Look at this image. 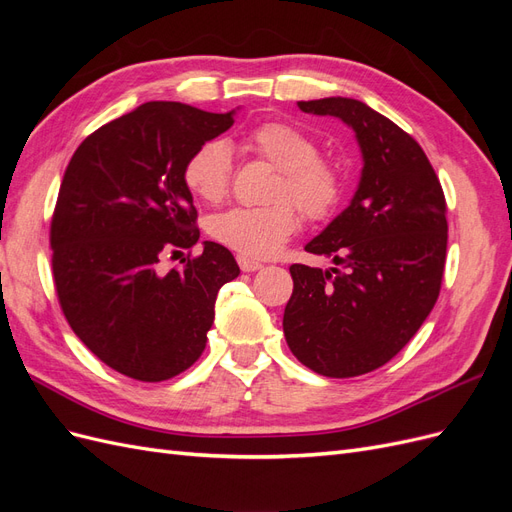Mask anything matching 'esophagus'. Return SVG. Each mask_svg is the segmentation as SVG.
I'll list each match as a JSON object with an SVG mask.
<instances>
[{
	"label": "esophagus",
	"mask_w": 512,
	"mask_h": 512,
	"mask_svg": "<svg viewBox=\"0 0 512 512\" xmlns=\"http://www.w3.org/2000/svg\"><path fill=\"white\" fill-rule=\"evenodd\" d=\"M237 262H239L241 271H245V273H252V271L262 269V262H258V260H254V258H247V256H243V254L237 256Z\"/></svg>",
	"instance_id": "1"
}]
</instances>
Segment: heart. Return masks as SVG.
<instances>
[{"label":"heart","instance_id":"1","mask_svg":"<svg viewBox=\"0 0 512 512\" xmlns=\"http://www.w3.org/2000/svg\"><path fill=\"white\" fill-rule=\"evenodd\" d=\"M245 145L260 160L280 170L269 207H235L209 222L215 241L243 256L267 258L299 230L300 209L307 220L324 222L339 209L346 177L337 164L320 158L312 136L282 121L260 123L247 132ZM183 179L207 203H220L232 183V153L224 141H207L185 162ZM298 207L294 208L293 205Z\"/></svg>","mask_w":512,"mask_h":512}]
</instances>
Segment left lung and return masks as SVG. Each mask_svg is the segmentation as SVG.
<instances>
[{"label": "left lung", "mask_w": 512, "mask_h": 512, "mask_svg": "<svg viewBox=\"0 0 512 512\" xmlns=\"http://www.w3.org/2000/svg\"><path fill=\"white\" fill-rule=\"evenodd\" d=\"M299 108L352 126L365 164L350 207L305 245L337 267H290L284 335L316 374L354 378L389 363L436 305L448 241L446 198L421 145L389 117L350 98L309 100Z\"/></svg>", "instance_id": "obj_1"}]
</instances>
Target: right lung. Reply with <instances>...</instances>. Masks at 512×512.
<instances>
[{
	"label": "right lung",
	"mask_w": 512,
	"mask_h": 512,
	"mask_svg": "<svg viewBox=\"0 0 512 512\" xmlns=\"http://www.w3.org/2000/svg\"><path fill=\"white\" fill-rule=\"evenodd\" d=\"M232 126V113L147 102L91 132L74 151L51 218L55 292L76 337L119 374L162 382L207 346L215 299L239 275L224 245L205 241L183 267L164 254L198 241L185 162Z\"/></svg>",
	"instance_id": "right-lung-1"
}]
</instances>
